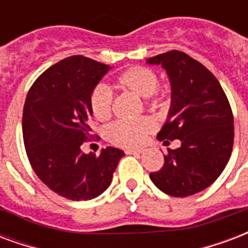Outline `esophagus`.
Segmentation results:
<instances>
[{
	"mask_svg": "<svg viewBox=\"0 0 248 248\" xmlns=\"http://www.w3.org/2000/svg\"><path fill=\"white\" fill-rule=\"evenodd\" d=\"M144 153V149H131V150H126V154H136V155H140Z\"/></svg>",
	"mask_w": 248,
	"mask_h": 248,
	"instance_id": "1",
	"label": "esophagus"
}]
</instances>
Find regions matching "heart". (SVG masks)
Listing matches in <instances>:
<instances>
[{
  "label": "heart",
  "instance_id": "1",
  "mask_svg": "<svg viewBox=\"0 0 248 248\" xmlns=\"http://www.w3.org/2000/svg\"><path fill=\"white\" fill-rule=\"evenodd\" d=\"M117 86L129 90L142 98H148L149 106H157L158 76L148 66L136 65L124 70L116 79ZM90 109L93 116L99 122L108 120L112 113V95L107 87L96 86L91 91ZM153 131V124L149 119H140L136 122H117L108 126L106 132L107 139L115 145L123 148H132L140 145L149 132Z\"/></svg>",
  "mask_w": 248,
  "mask_h": 248
}]
</instances>
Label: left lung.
Wrapping results in <instances>:
<instances>
[{"mask_svg":"<svg viewBox=\"0 0 248 248\" xmlns=\"http://www.w3.org/2000/svg\"><path fill=\"white\" fill-rule=\"evenodd\" d=\"M161 65L171 83L169 116L159 141L180 140L150 179L162 192L186 197L209 187L226 167L234 142V119L218 79L192 57L170 51L146 60Z\"/></svg>","mask_w":248,"mask_h":248,"instance_id":"1","label":"left lung"}]
</instances>
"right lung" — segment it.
Segmentation results:
<instances>
[{"instance_id":"add662e5","label":"right lung","mask_w":248,"mask_h":248,"mask_svg":"<svg viewBox=\"0 0 248 248\" xmlns=\"http://www.w3.org/2000/svg\"><path fill=\"white\" fill-rule=\"evenodd\" d=\"M109 69L85 56H70L40 74L26 96L22 131L30 163L46 187L69 200L102 195L124 157L112 146L99 157L81 150L93 137L91 91Z\"/></svg>"}]
</instances>
